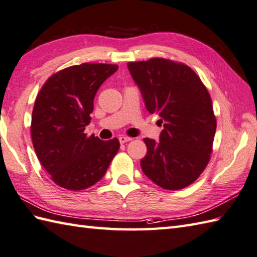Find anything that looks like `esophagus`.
<instances>
[{"label":"esophagus","mask_w":257,"mask_h":257,"mask_svg":"<svg viewBox=\"0 0 257 257\" xmlns=\"http://www.w3.org/2000/svg\"><path fill=\"white\" fill-rule=\"evenodd\" d=\"M118 141H119V143H121V144H124L126 142H130V141H132V139L128 138V136L122 135V136H119V138H118Z\"/></svg>","instance_id":"34e87169"}]
</instances>
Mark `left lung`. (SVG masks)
Here are the masks:
<instances>
[{"instance_id":"8db88e82","label":"left lung","mask_w":257,"mask_h":257,"mask_svg":"<svg viewBox=\"0 0 257 257\" xmlns=\"http://www.w3.org/2000/svg\"><path fill=\"white\" fill-rule=\"evenodd\" d=\"M146 109L163 123L160 142L144 139V174L165 190H181L196 181L209 161L216 118L212 99L191 67L165 59L128 62Z\"/></svg>"}]
</instances>
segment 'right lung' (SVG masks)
Wrapping results in <instances>:
<instances>
[{"label": "right lung", "mask_w": 257, "mask_h": 257, "mask_svg": "<svg viewBox=\"0 0 257 257\" xmlns=\"http://www.w3.org/2000/svg\"><path fill=\"white\" fill-rule=\"evenodd\" d=\"M118 66L83 63L49 77L32 112L31 135L38 159L55 184L85 190L105 174L116 155V138L102 141L84 133L97 90Z\"/></svg>", "instance_id": "1"}]
</instances>
